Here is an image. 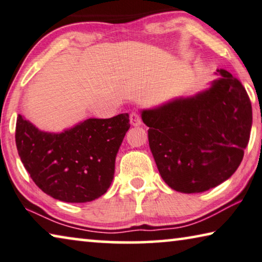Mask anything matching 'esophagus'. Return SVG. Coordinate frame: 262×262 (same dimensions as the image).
Instances as JSON below:
<instances>
[{"label": "esophagus", "instance_id": "obj_1", "mask_svg": "<svg viewBox=\"0 0 262 262\" xmlns=\"http://www.w3.org/2000/svg\"><path fill=\"white\" fill-rule=\"evenodd\" d=\"M130 123H131V125H134V126H139L140 124H142V118H140V115L138 114V112L135 111L130 115Z\"/></svg>", "mask_w": 262, "mask_h": 262}]
</instances>
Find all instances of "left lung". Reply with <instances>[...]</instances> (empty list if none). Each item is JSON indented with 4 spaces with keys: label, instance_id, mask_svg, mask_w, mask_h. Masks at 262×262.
<instances>
[{
    "label": "left lung",
    "instance_id": "1",
    "mask_svg": "<svg viewBox=\"0 0 262 262\" xmlns=\"http://www.w3.org/2000/svg\"><path fill=\"white\" fill-rule=\"evenodd\" d=\"M191 97L142 110L148 145L162 178L174 191L200 193L239 167L252 128V104L238 79L224 69Z\"/></svg>",
    "mask_w": 262,
    "mask_h": 262
}]
</instances>
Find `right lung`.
Listing matches in <instances>:
<instances>
[{"mask_svg": "<svg viewBox=\"0 0 262 262\" xmlns=\"http://www.w3.org/2000/svg\"><path fill=\"white\" fill-rule=\"evenodd\" d=\"M128 128V114L85 119L59 134L38 130L18 115L15 139L21 162L44 193L66 203H88L110 187Z\"/></svg>", "mask_w": 262, "mask_h": 262, "instance_id": "1", "label": "right lung"}]
</instances>
